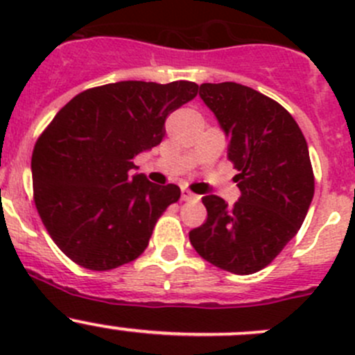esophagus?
I'll return each mask as SVG.
<instances>
[{"mask_svg":"<svg viewBox=\"0 0 355 355\" xmlns=\"http://www.w3.org/2000/svg\"><path fill=\"white\" fill-rule=\"evenodd\" d=\"M182 199H184V200H198L199 196L189 191L187 187H184V189H182Z\"/></svg>","mask_w":355,"mask_h":355,"instance_id":"esophagus-1","label":"esophagus"}]
</instances>
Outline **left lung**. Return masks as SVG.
I'll return each instance as SVG.
<instances>
[{"instance_id":"8db88e82","label":"left lung","mask_w":355,"mask_h":355,"mask_svg":"<svg viewBox=\"0 0 355 355\" xmlns=\"http://www.w3.org/2000/svg\"><path fill=\"white\" fill-rule=\"evenodd\" d=\"M199 96L228 137L241 199L228 206L204 196L207 220L189 239L207 263L252 275L284 250L306 218L314 196L309 149L292 114L247 85L200 84Z\"/></svg>"}]
</instances>
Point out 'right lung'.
Returning a JSON list of instances; mask_svg holds the SVG:
<instances>
[{
    "instance_id": "right-lung-1",
    "label": "right lung",
    "mask_w": 355,
    "mask_h": 355,
    "mask_svg": "<svg viewBox=\"0 0 355 355\" xmlns=\"http://www.w3.org/2000/svg\"><path fill=\"white\" fill-rule=\"evenodd\" d=\"M199 85L123 80L87 89L56 113L32 153L37 213L78 266L106 271L137 259L157 218L180 199L173 184L135 173L134 157L164 137L168 114Z\"/></svg>"
}]
</instances>
